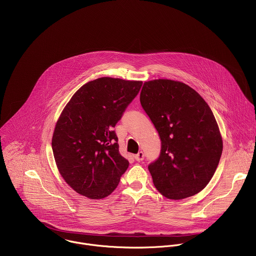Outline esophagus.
I'll return each mask as SVG.
<instances>
[{
	"label": "esophagus",
	"instance_id": "obj_1",
	"mask_svg": "<svg viewBox=\"0 0 256 256\" xmlns=\"http://www.w3.org/2000/svg\"><path fill=\"white\" fill-rule=\"evenodd\" d=\"M134 158H135V160H136V161L141 162V161H143V160H144V153H143L142 151H140L139 153H137L136 155H134Z\"/></svg>",
	"mask_w": 256,
	"mask_h": 256
}]
</instances>
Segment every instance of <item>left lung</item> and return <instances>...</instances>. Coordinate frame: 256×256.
Instances as JSON below:
<instances>
[{
    "instance_id": "1",
    "label": "left lung",
    "mask_w": 256,
    "mask_h": 256,
    "mask_svg": "<svg viewBox=\"0 0 256 256\" xmlns=\"http://www.w3.org/2000/svg\"><path fill=\"white\" fill-rule=\"evenodd\" d=\"M142 108L158 131L160 155L148 165L157 190L169 199L197 194L209 183L222 154V138L204 99L188 85L145 82Z\"/></svg>"
}]
</instances>
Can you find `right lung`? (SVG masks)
Listing matches in <instances>:
<instances>
[{"mask_svg": "<svg viewBox=\"0 0 256 256\" xmlns=\"http://www.w3.org/2000/svg\"><path fill=\"white\" fill-rule=\"evenodd\" d=\"M141 81L102 77L83 85L62 111L52 139L64 180L90 199L110 195L129 162L119 153L113 130L137 96Z\"/></svg>", "mask_w": 256, "mask_h": 256, "instance_id": "obj_1", "label": "right lung"}]
</instances>
